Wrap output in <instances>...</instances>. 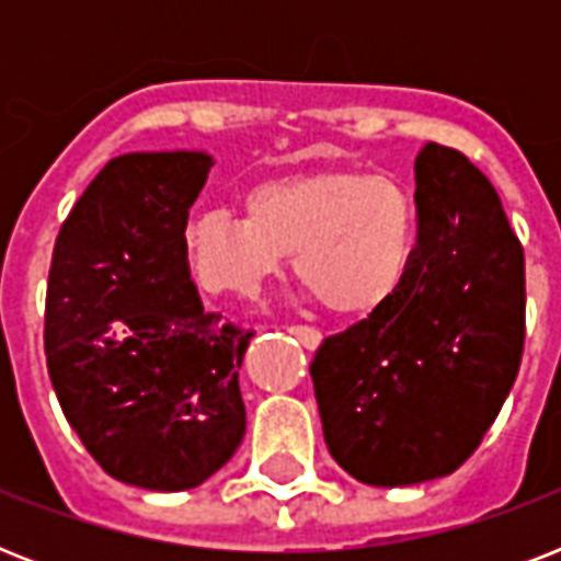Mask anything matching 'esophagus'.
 <instances>
[{
  "instance_id": "1",
  "label": "esophagus",
  "mask_w": 561,
  "mask_h": 561,
  "mask_svg": "<svg viewBox=\"0 0 561 561\" xmlns=\"http://www.w3.org/2000/svg\"><path fill=\"white\" fill-rule=\"evenodd\" d=\"M294 337H299V343L306 346V350H317L320 343H323V334L317 332V329H311V325H290L288 329Z\"/></svg>"
}]
</instances>
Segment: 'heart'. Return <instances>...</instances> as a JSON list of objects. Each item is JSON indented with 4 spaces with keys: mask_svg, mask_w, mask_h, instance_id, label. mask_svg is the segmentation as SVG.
Segmentation results:
<instances>
[{
    "mask_svg": "<svg viewBox=\"0 0 561 561\" xmlns=\"http://www.w3.org/2000/svg\"><path fill=\"white\" fill-rule=\"evenodd\" d=\"M419 250V211L408 188L383 174L306 171L255 183L244 215L197 211L183 229L188 273L220 299L255 297L294 271L337 317H369L399 297Z\"/></svg>",
    "mask_w": 561,
    "mask_h": 561,
    "instance_id": "b5f03b06",
    "label": "heart"
}]
</instances>
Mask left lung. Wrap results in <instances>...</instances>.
Instances as JSON below:
<instances>
[{"mask_svg":"<svg viewBox=\"0 0 561 561\" xmlns=\"http://www.w3.org/2000/svg\"><path fill=\"white\" fill-rule=\"evenodd\" d=\"M419 250L390 306L325 337L311 364L329 454L369 486H413L469 460L524 350V250L460 151L416 157Z\"/></svg>","mask_w":561,"mask_h":561,"instance_id":"8db88e82","label":"left lung"}]
</instances>
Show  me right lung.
<instances>
[{
  "mask_svg": "<svg viewBox=\"0 0 561 561\" xmlns=\"http://www.w3.org/2000/svg\"><path fill=\"white\" fill-rule=\"evenodd\" d=\"M206 151L110 160L60 227L48 271L46 358L69 425L110 478L201 486L236 454L238 369L253 332L203 311L183 229Z\"/></svg>",
  "mask_w": 561,
  "mask_h": 561,
  "instance_id": "right-lung-1",
  "label": "right lung"
}]
</instances>
